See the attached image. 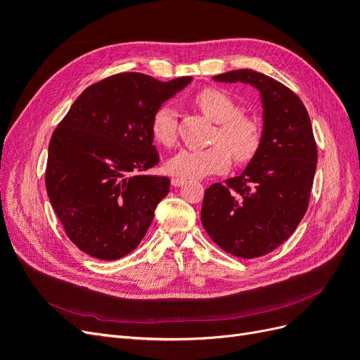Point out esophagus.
I'll list each match as a JSON object with an SVG mask.
<instances>
[{"label": "esophagus", "instance_id": "34e87169", "mask_svg": "<svg viewBox=\"0 0 360 360\" xmlns=\"http://www.w3.org/2000/svg\"><path fill=\"white\" fill-rule=\"evenodd\" d=\"M171 183H172L174 188H179V186H183V184L186 183V180H183V179H172Z\"/></svg>", "mask_w": 360, "mask_h": 360}]
</instances>
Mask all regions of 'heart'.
<instances>
[{
    "instance_id": "obj_1",
    "label": "heart",
    "mask_w": 360,
    "mask_h": 360,
    "mask_svg": "<svg viewBox=\"0 0 360 360\" xmlns=\"http://www.w3.org/2000/svg\"><path fill=\"white\" fill-rule=\"evenodd\" d=\"M200 111L216 123L212 143L201 150H181L167 162L172 177L198 180L210 174L224 172L230 167V155L237 163L252 159L263 143V129L252 115L243 114L240 106L219 89H204L193 97ZM151 135L159 144L171 147L177 141V114L163 105L151 118Z\"/></svg>"
}]
</instances>
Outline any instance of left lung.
Wrapping results in <instances>:
<instances>
[{
	"label": "left lung",
	"instance_id": "1",
	"mask_svg": "<svg viewBox=\"0 0 360 360\" xmlns=\"http://www.w3.org/2000/svg\"><path fill=\"white\" fill-rule=\"evenodd\" d=\"M255 86L263 103V143L240 176L205 189L201 222L212 240L240 258L266 255L296 231L308 210L317 146L297 94L250 69L213 76Z\"/></svg>",
	"mask_w": 360,
	"mask_h": 360
}]
</instances>
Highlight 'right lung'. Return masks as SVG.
Wrapping results in <instances>:
<instances>
[{
  "label": "right lung",
  "instance_id": "right-lung-1",
  "mask_svg": "<svg viewBox=\"0 0 360 360\" xmlns=\"http://www.w3.org/2000/svg\"><path fill=\"white\" fill-rule=\"evenodd\" d=\"M191 81L112 75L85 89L53 130L46 192L64 231L82 252L112 261L144 238L171 184L146 174L159 163L151 118Z\"/></svg>",
  "mask_w": 360,
  "mask_h": 360
}]
</instances>
